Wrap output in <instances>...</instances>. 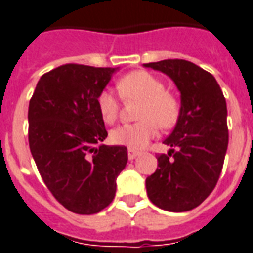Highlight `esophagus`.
<instances>
[{
	"mask_svg": "<svg viewBox=\"0 0 253 253\" xmlns=\"http://www.w3.org/2000/svg\"><path fill=\"white\" fill-rule=\"evenodd\" d=\"M140 155V152L135 151V150H128V158H129V161H133V159H136L137 157Z\"/></svg>",
	"mask_w": 253,
	"mask_h": 253,
	"instance_id": "34e87169",
	"label": "esophagus"
}]
</instances>
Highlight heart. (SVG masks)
<instances>
[{"label":"heart","instance_id":"obj_1","mask_svg":"<svg viewBox=\"0 0 253 253\" xmlns=\"http://www.w3.org/2000/svg\"><path fill=\"white\" fill-rule=\"evenodd\" d=\"M120 95L125 101H140L136 124H124L110 132L113 143L140 150L147 146L161 128L173 126L178 118L180 105L174 95L165 91L164 82L146 71H135L120 79L117 84ZM96 106L102 120L112 124L118 116L117 98L109 89L102 91L96 98Z\"/></svg>","mask_w":253,"mask_h":253}]
</instances>
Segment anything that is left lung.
<instances>
[{
  "label": "left lung",
  "instance_id": "1",
  "mask_svg": "<svg viewBox=\"0 0 253 253\" xmlns=\"http://www.w3.org/2000/svg\"><path fill=\"white\" fill-rule=\"evenodd\" d=\"M169 76L180 91L174 129L158 155V168L146 178L148 199L157 207L184 212L198 207L215 188L226 155L227 109L215 78L185 60L144 64Z\"/></svg>",
  "mask_w": 253,
  "mask_h": 253
}]
</instances>
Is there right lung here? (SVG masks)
I'll list each match as a JSON object with an SVG mask.
<instances>
[{"label": "right lung", "mask_w": 253, "mask_h": 253, "mask_svg": "<svg viewBox=\"0 0 253 253\" xmlns=\"http://www.w3.org/2000/svg\"><path fill=\"white\" fill-rule=\"evenodd\" d=\"M118 68L66 64L39 79L28 106V141L46 187L65 209L96 214L116 196L128 162L125 146L107 137L96 98Z\"/></svg>", "instance_id": "add662e5"}]
</instances>
